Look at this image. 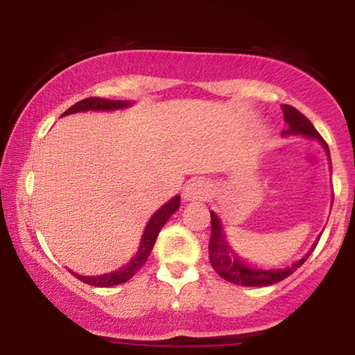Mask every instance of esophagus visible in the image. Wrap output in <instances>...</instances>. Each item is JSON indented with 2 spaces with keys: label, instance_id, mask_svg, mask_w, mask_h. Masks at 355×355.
Here are the masks:
<instances>
[{
  "label": "esophagus",
  "instance_id": "obj_1",
  "mask_svg": "<svg viewBox=\"0 0 355 355\" xmlns=\"http://www.w3.org/2000/svg\"><path fill=\"white\" fill-rule=\"evenodd\" d=\"M210 189H209V183L202 178H193L183 187V200L185 202H198V200H205L209 197Z\"/></svg>",
  "mask_w": 355,
  "mask_h": 355
}]
</instances>
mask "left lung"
<instances>
[{"label":"left lung","instance_id":"left-lung-1","mask_svg":"<svg viewBox=\"0 0 355 355\" xmlns=\"http://www.w3.org/2000/svg\"><path fill=\"white\" fill-rule=\"evenodd\" d=\"M284 110V120L287 123V130H284L282 135H304L317 138L320 141L322 146L327 152L329 160H331V153H329V146L324 141V138L319 135L313 125L309 121V118H305L299 110H295L291 105H282ZM211 217V234H210V242H209V259L214 270L217 272L220 277L232 282L235 285H243V287H263V285H272L280 282V280L287 279L288 275H292L302 263L307 260V257L311 255V252L315 248L319 239L315 240L311 252L307 255H304L302 259L297 260L294 266L287 268H272V270H263V268H257L248 266L247 262H243L240 257L232 250L229 243H227L225 235L222 232V223L217 217L215 211H210Z\"/></svg>","mask_w":355,"mask_h":355}]
</instances>
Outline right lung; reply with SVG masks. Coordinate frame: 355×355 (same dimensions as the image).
Returning <instances> with one entry per match:
<instances>
[{"label": "right lung", "instance_id": "add662e5", "mask_svg": "<svg viewBox=\"0 0 355 355\" xmlns=\"http://www.w3.org/2000/svg\"><path fill=\"white\" fill-rule=\"evenodd\" d=\"M130 105L132 103L125 100H107V98H96V96H92V98H85L78 101V103L73 105V107H70L63 113V116L71 115V113H78V112H88V110H93V112H100V110H103V112H112V110L126 108L130 107ZM178 207H180V197L177 195V197H173L168 203H165L160 210L155 211L153 217L148 220V223H146L137 255L133 257L126 266L118 268L115 272H110V274L95 275V277L80 275V274H75V272H71V274L78 280H81V282L93 285V287H113V285L123 284L126 280H130L141 267L145 266L146 259H148L150 252H152L155 240H157L158 234H160L162 227H164L166 220L172 217L175 211L178 210Z\"/></svg>", "mask_w": 355, "mask_h": 355}]
</instances>
